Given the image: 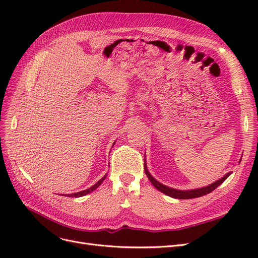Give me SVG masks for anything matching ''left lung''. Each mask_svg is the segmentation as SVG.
<instances>
[{
  "instance_id": "1",
  "label": "left lung",
  "mask_w": 258,
  "mask_h": 258,
  "mask_svg": "<svg viewBox=\"0 0 258 258\" xmlns=\"http://www.w3.org/2000/svg\"><path fill=\"white\" fill-rule=\"evenodd\" d=\"M144 170H145V173H146L147 177L150 178L151 183L156 187V188H157L159 191L167 195V196H170L172 198H176V199H191V198H198V197H201V196H205V195H208L209 192L213 191L216 188V187L220 186L225 181V179L231 174V172H228L227 174H225L222 178L218 179V181L214 182L213 184H211L209 186L202 187V188L190 189V190H179V189H175V188H171V187L163 185V184L159 183L157 179H155L151 175V173L148 172L145 160H144Z\"/></svg>"
}]
</instances>
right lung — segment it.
<instances>
[{"instance_id":"obj_1","label":"right lung","mask_w":258,"mask_h":258,"mask_svg":"<svg viewBox=\"0 0 258 258\" xmlns=\"http://www.w3.org/2000/svg\"><path fill=\"white\" fill-rule=\"evenodd\" d=\"M115 144V143H114ZM105 177H106V174L101 178V179H99V181L93 185V186H91L90 188H88V189H85V190H82V191H79V192H75V194H70V195H68V197H82V196H85V195H87V194H90L91 191H93L95 189H97L98 187L102 184V182L104 181L105 179Z\"/></svg>"}]
</instances>
